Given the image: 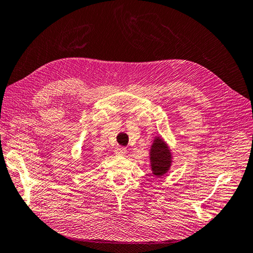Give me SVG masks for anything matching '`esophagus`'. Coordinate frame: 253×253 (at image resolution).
Instances as JSON below:
<instances>
[{
    "label": "esophagus",
    "instance_id": "esophagus-1",
    "mask_svg": "<svg viewBox=\"0 0 253 253\" xmlns=\"http://www.w3.org/2000/svg\"><path fill=\"white\" fill-rule=\"evenodd\" d=\"M114 152L117 154V155H125L126 152H127V149L125 147H122V146H117L114 150Z\"/></svg>",
    "mask_w": 253,
    "mask_h": 253
}]
</instances>
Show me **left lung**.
I'll use <instances>...</instances> for the list:
<instances>
[{
  "instance_id": "obj_1",
  "label": "left lung",
  "mask_w": 253,
  "mask_h": 253,
  "mask_svg": "<svg viewBox=\"0 0 253 253\" xmlns=\"http://www.w3.org/2000/svg\"><path fill=\"white\" fill-rule=\"evenodd\" d=\"M150 157L152 171L155 176H162L169 170L170 166V151L161 138L154 140Z\"/></svg>"
}]
</instances>
